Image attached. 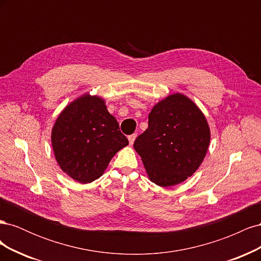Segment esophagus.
<instances>
[{
  "instance_id": "obj_1",
  "label": "esophagus",
  "mask_w": 261,
  "mask_h": 261,
  "mask_svg": "<svg viewBox=\"0 0 261 261\" xmlns=\"http://www.w3.org/2000/svg\"><path fill=\"white\" fill-rule=\"evenodd\" d=\"M136 137H137V134H133V135H129V136H128L129 145H133V144H134V141H135Z\"/></svg>"
}]
</instances>
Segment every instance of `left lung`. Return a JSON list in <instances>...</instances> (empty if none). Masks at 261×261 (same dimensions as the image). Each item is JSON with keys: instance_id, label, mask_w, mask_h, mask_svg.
Listing matches in <instances>:
<instances>
[{"instance_id": "obj_1", "label": "left lung", "mask_w": 261, "mask_h": 261, "mask_svg": "<svg viewBox=\"0 0 261 261\" xmlns=\"http://www.w3.org/2000/svg\"><path fill=\"white\" fill-rule=\"evenodd\" d=\"M148 128L134 148L149 179L161 187L181 183L200 167L210 144V128L201 110L181 93L158 102Z\"/></svg>"}]
</instances>
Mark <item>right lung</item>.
<instances>
[{"label":"right lung","instance_id":"1","mask_svg":"<svg viewBox=\"0 0 261 261\" xmlns=\"http://www.w3.org/2000/svg\"><path fill=\"white\" fill-rule=\"evenodd\" d=\"M51 141L62 171L82 184L99 178L114 154L128 145L106 101L89 93L70 102L60 113Z\"/></svg>","mask_w":261,"mask_h":261}]
</instances>
